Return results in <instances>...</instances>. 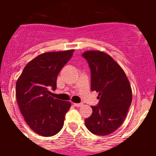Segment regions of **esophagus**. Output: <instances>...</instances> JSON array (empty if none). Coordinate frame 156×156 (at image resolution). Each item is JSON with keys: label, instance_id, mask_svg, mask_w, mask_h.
Masks as SVG:
<instances>
[{"label": "esophagus", "instance_id": "34e87169", "mask_svg": "<svg viewBox=\"0 0 156 156\" xmlns=\"http://www.w3.org/2000/svg\"><path fill=\"white\" fill-rule=\"evenodd\" d=\"M74 105H75L76 107H81V106L83 105V103H74Z\"/></svg>", "mask_w": 156, "mask_h": 156}]
</instances>
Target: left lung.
<instances>
[{"label": "left lung", "instance_id": "obj_1", "mask_svg": "<svg viewBox=\"0 0 156 156\" xmlns=\"http://www.w3.org/2000/svg\"><path fill=\"white\" fill-rule=\"evenodd\" d=\"M82 56L87 61L91 73V90L98 93V105L85 119L92 133L100 136L114 132L124 121L131 105L132 90L119 65L108 54L88 51Z\"/></svg>", "mask_w": 156, "mask_h": 156}]
</instances>
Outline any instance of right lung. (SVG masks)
<instances>
[{"mask_svg": "<svg viewBox=\"0 0 156 156\" xmlns=\"http://www.w3.org/2000/svg\"><path fill=\"white\" fill-rule=\"evenodd\" d=\"M74 50L41 54L25 66L16 82V99L22 115L34 132L44 137L58 133L71 103L50 96L59 72Z\"/></svg>", "mask_w": 156, "mask_h": 156, "instance_id": "right-lung-1", "label": "right lung"}]
</instances>
